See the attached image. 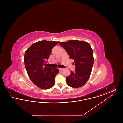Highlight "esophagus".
<instances>
[{
    "label": "esophagus",
    "mask_w": 123,
    "mask_h": 123,
    "mask_svg": "<svg viewBox=\"0 0 123 123\" xmlns=\"http://www.w3.org/2000/svg\"><path fill=\"white\" fill-rule=\"evenodd\" d=\"M59 70H60V71H62L64 69H61V68H59Z\"/></svg>",
    "instance_id": "34e87169"
}]
</instances>
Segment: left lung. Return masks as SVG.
Here are the masks:
<instances>
[{
	"instance_id": "obj_1",
	"label": "left lung",
	"mask_w": 123,
	"mask_h": 123,
	"mask_svg": "<svg viewBox=\"0 0 123 123\" xmlns=\"http://www.w3.org/2000/svg\"><path fill=\"white\" fill-rule=\"evenodd\" d=\"M73 59L76 66L74 71L66 77L67 84L71 88H77L84 85L90 76L94 64L93 52L89 44L86 41L70 40L58 42Z\"/></svg>"
}]
</instances>
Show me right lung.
Masks as SVG:
<instances>
[{"mask_svg":"<svg viewBox=\"0 0 123 123\" xmlns=\"http://www.w3.org/2000/svg\"><path fill=\"white\" fill-rule=\"evenodd\" d=\"M57 44V41H38L25 52L24 61L28 75L38 88L47 89L55 84V78L59 69L47 67L46 61L49 59L52 48Z\"/></svg>","mask_w":123,"mask_h":123,"instance_id":"1","label":"right lung"}]
</instances>
